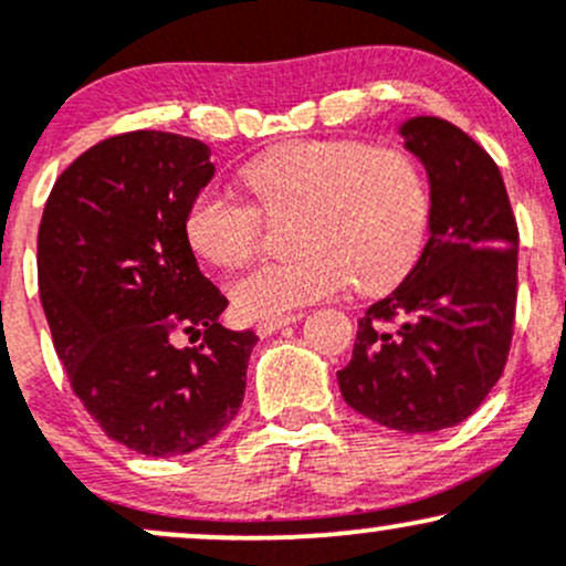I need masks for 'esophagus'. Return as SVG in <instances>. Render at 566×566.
Masks as SVG:
<instances>
[{
	"mask_svg": "<svg viewBox=\"0 0 566 566\" xmlns=\"http://www.w3.org/2000/svg\"><path fill=\"white\" fill-rule=\"evenodd\" d=\"M301 319H303V314L279 316V319H263V322H258V324H255V333L261 335V337H269V335H274L276 329L287 327V324H295V322H301Z\"/></svg>",
	"mask_w": 566,
	"mask_h": 566,
	"instance_id": "esophagus-1",
	"label": "esophagus"
}]
</instances>
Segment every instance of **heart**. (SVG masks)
Returning a JSON list of instances; mask_svg holds the SVG:
<instances>
[{"mask_svg":"<svg viewBox=\"0 0 566 566\" xmlns=\"http://www.w3.org/2000/svg\"><path fill=\"white\" fill-rule=\"evenodd\" d=\"M242 184L269 216H290L292 261H269L231 282L233 308L247 319H279L354 282L386 292L418 263L428 231V188L418 165L396 148L297 140L244 167ZM255 207L205 191L186 216L201 261L233 269L258 244Z\"/></svg>","mask_w":566,"mask_h":566,"instance_id":"heart-1","label":"heart"}]
</instances>
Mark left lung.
<instances>
[{"instance_id": "1", "label": "left lung", "mask_w": 566, "mask_h": 566, "mask_svg": "<svg viewBox=\"0 0 566 566\" xmlns=\"http://www.w3.org/2000/svg\"><path fill=\"white\" fill-rule=\"evenodd\" d=\"M396 133L428 178V242L359 319L337 373L348 407L401 433L463 423L500 380L516 311V247L503 175L463 129L412 116Z\"/></svg>"}]
</instances>
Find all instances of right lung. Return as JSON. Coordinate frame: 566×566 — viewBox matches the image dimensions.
Segmentation results:
<instances>
[{
	"instance_id": "1",
	"label": "right lung",
	"mask_w": 566,
	"mask_h": 566,
	"mask_svg": "<svg viewBox=\"0 0 566 566\" xmlns=\"http://www.w3.org/2000/svg\"><path fill=\"white\" fill-rule=\"evenodd\" d=\"M212 175L201 140L116 135L55 180L39 223V295L57 359L106 437L148 458L199 450L237 418L258 343L252 329L220 327L229 301L186 237ZM178 332L206 337L178 349Z\"/></svg>"
}]
</instances>
